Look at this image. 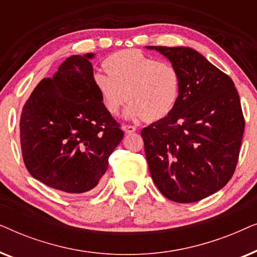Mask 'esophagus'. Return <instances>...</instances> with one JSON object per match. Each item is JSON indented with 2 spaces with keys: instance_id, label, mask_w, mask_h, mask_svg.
Segmentation results:
<instances>
[{
  "instance_id": "esophagus-1",
  "label": "esophagus",
  "mask_w": 257,
  "mask_h": 257,
  "mask_svg": "<svg viewBox=\"0 0 257 257\" xmlns=\"http://www.w3.org/2000/svg\"><path fill=\"white\" fill-rule=\"evenodd\" d=\"M122 130H124L126 135H131V133L136 132V126H131V125H124L122 126Z\"/></svg>"
}]
</instances>
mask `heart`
Returning a JSON list of instances; mask_svg holds the SVG:
<instances>
[{
	"label": "heart",
	"mask_w": 257,
	"mask_h": 257,
	"mask_svg": "<svg viewBox=\"0 0 257 257\" xmlns=\"http://www.w3.org/2000/svg\"><path fill=\"white\" fill-rule=\"evenodd\" d=\"M106 72L93 75V85L108 113L117 114L126 100V118L147 121L167 117L177 106L181 75L173 63L158 61L139 50H121L104 62Z\"/></svg>",
	"instance_id": "1"
}]
</instances>
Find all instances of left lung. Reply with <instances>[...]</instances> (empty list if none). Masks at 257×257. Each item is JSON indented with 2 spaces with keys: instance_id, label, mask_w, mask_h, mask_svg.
Instances as JSON below:
<instances>
[{
  "instance_id": "8db88e82",
  "label": "left lung",
  "mask_w": 257,
  "mask_h": 257,
  "mask_svg": "<svg viewBox=\"0 0 257 257\" xmlns=\"http://www.w3.org/2000/svg\"><path fill=\"white\" fill-rule=\"evenodd\" d=\"M181 75L177 106L142 131L150 173L163 195L196 202L227 185L244 131L237 90L229 76L188 47H146Z\"/></svg>"
}]
</instances>
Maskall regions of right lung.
<instances>
[{"mask_svg":"<svg viewBox=\"0 0 257 257\" xmlns=\"http://www.w3.org/2000/svg\"><path fill=\"white\" fill-rule=\"evenodd\" d=\"M94 54L73 55L42 79L20 120L23 161L31 177L70 194L94 189L124 132L93 85Z\"/></svg>","mask_w":257,"mask_h":257,"instance_id":"add662e5","label":"right lung"}]
</instances>
